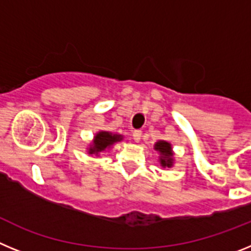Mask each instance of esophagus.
Masks as SVG:
<instances>
[{
  "mask_svg": "<svg viewBox=\"0 0 251 251\" xmlns=\"http://www.w3.org/2000/svg\"><path fill=\"white\" fill-rule=\"evenodd\" d=\"M142 138V130H134L133 132V139L136 142H139Z\"/></svg>",
  "mask_w": 251,
  "mask_h": 251,
  "instance_id": "esophagus-1",
  "label": "esophagus"
}]
</instances>
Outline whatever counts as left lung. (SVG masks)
I'll use <instances>...</instances> for the list:
<instances>
[{"mask_svg": "<svg viewBox=\"0 0 251 251\" xmlns=\"http://www.w3.org/2000/svg\"><path fill=\"white\" fill-rule=\"evenodd\" d=\"M154 150L159 152V163L162 167L170 168L174 166V152L171 143L166 141H158L154 145Z\"/></svg>", "mask_w": 251, "mask_h": 251, "instance_id": "left-lung-1", "label": "left lung"}]
</instances>
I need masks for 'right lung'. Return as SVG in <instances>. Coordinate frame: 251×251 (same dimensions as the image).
<instances>
[{"instance_id": "right-lung-1", "label": "right lung", "mask_w": 251, "mask_h": 251, "mask_svg": "<svg viewBox=\"0 0 251 251\" xmlns=\"http://www.w3.org/2000/svg\"><path fill=\"white\" fill-rule=\"evenodd\" d=\"M122 139H123V136H121V134H113L110 132L101 130V132H98L95 134L92 146L88 150V153L89 154H99L100 152H104L106 148L112 147L117 142H121Z\"/></svg>"}]
</instances>
